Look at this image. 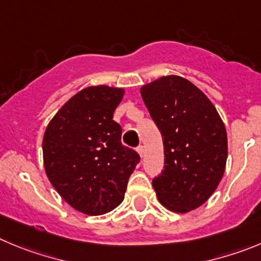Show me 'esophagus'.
<instances>
[{
    "label": "esophagus",
    "mask_w": 261,
    "mask_h": 261,
    "mask_svg": "<svg viewBox=\"0 0 261 261\" xmlns=\"http://www.w3.org/2000/svg\"><path fill=\"white\" fill-rule=\"evenodd\" d=\"M136 150H138V153L140 154V157H143V154H144V147H143V145H139V147L136 148Z\"/></svg>",
    "instance_id": "1"
}]
</instances>
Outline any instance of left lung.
Returning <instances> with one entry per match:
<instances>
[{
    "instance_id": "left-lung-1",
    "label": "left lung",
    "mask_w": 261,
    "mask_h": 261,
    "mask_svg": "<svg viewBox=\"0 0 261 261\" xmlns=\"http://www.w3.org/2000/svg\"><path fill=\"white\" fill-rule=\"evenodd\" d=\"M140 92L164 139L165 166L152 186L165 207L188 213L207 201L223 177L224 123L207 96L177 75L161 77Z\"/></svg>"
}]
</instances>
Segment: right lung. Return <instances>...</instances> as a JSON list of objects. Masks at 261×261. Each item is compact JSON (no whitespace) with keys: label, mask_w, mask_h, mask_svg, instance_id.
I'll list each match as a JSON object with an SVG mask.
<instances>
[{"label":"right lung","mask_w":261,"mask_h":261,"mask_svg":"<svg viewBox=\"0 0 261 261\" xmlns=\"http://www.w3.org/2000/svg\"><path fill=\"white\" fill-rule=\"evenodd\" d=\"M123 90L92 86L75 94L51 119L42 143L43 164L58 193L75 210L101 215L123 201L140 161L121 143L113 121Z\"/></svg>","instance_id":"add662e5"}]
</instances>
